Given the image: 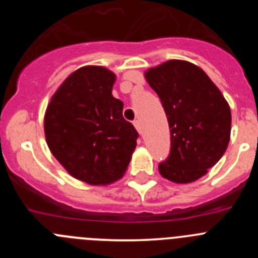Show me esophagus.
<instances>
[{
    "label": "esophagus",
    "instance_id": "esophagus-1",
    "mask_svg": "<svg viewBox=\"0 0 258 258\" xmlns=\"http://www.w3.org/2000/svg\"><path fill=\"white\" fill-rule=\"evenodd\" d=\"M133 124H134V126H136L137 132H138V133H142V125H141L140 120H134Z\"/></svg>",
    "mask_w": 258,
    "mask_h": 258
}]
</instances>
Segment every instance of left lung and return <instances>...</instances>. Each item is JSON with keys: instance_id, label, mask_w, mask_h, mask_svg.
I'll return each mask as SVG.
<instances>
[{"instance_id": "8db88e82", "label": "left lung", "mask_w": 258, "mask_h": 258, "mask_svg": "<svg viewBox=\"0 0 258 258\" xmlns=\"http://www.w3.org/2000/svg\"><path fill=\"white\" fill-rule=\"evenodd\" d=\"M145 79L160 98L170 129V154L159 172L174 183L198 181L229 146V103L208 75L190 61H164L146 71Z\"/></svg>"}]
</instances>
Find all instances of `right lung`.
I'll list each match as a JSON object with an SVG mask.
<instances>
[{"mask_svg":"<svg viewBox=\"0 0 258 258\" xmlns=\"http://www.w3.org/2000/svg\"><path fill=\"white\" fill-rule=\"evenodd\" d=\"M116 75L85 66L56 89L44 117L46 143L74 178L92 186L116 182L126 172L138 133L122 117V102L112 95Z\"/></svg>","mask_w":258,"mask_h":258,"instance_id":"obj_1","label":"right lung"}]
</instances>
